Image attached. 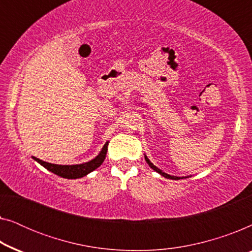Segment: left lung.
Here are the masks:
<instances>
[{
    "instance_id": "8db88e82",
    "label": "left lung",
    "mask_w": 252,
    "mask_h": 252,
    "mask_svg": "<svg viewBox=\"0 0 252 252\" xmlns=\"http://www.w3.org/2000/svg\"><path fill=\"white\" fill-rule=\"evenodd\" d=\"M144 158H146V161L148 163V165H149V166L153 168L154 171H156L157 173H159L161 177H164V178H166V179H171V180H179V179H186V178H188V177H174V175H170V174H167V173H165V172H163L160 170V168H158L157 166H155V165L151 163V161L149 160V158H148L146 155H144Z\"/></svg>"
}]
</instances>
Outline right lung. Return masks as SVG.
<instances>
[{
	"mask_svg": "<svg viewBox=\"0 0 252 252\" xmlns=\"http://www.w3.org/2000/svg\"><path fill=\"white\" fill-rule=\"evenodd\" d=\"M108 144H109V141L108 142H105V144L103 146L102 150L99 151L97 156L93 158L92 160L86 161V163H82V164L58 165V164L47 163V161L41 160L36 157H32V158L35 161H37L40 165H42L44 168H47L48 171L53 172L54 174L58 175V177L65 178V179H79V178L86 177V175L96 170L98 166H101L102 163L105 159L106 151H108Z\"/></svg>",
	"mask_w": 252,
	"mask_h": 252,
	"instance_id": "add662e5",
	"label": "right lung"
}]
</instances>
